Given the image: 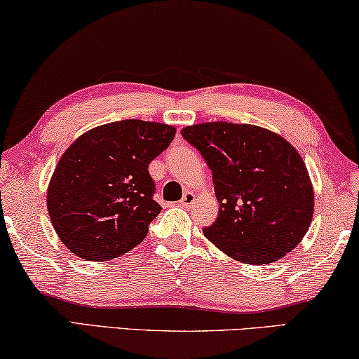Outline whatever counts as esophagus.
Instances as JSON below:
<instances>
[{
	"label": "esophagus",
	"mask_w": 359,
	"mask_h": 359,
	"mask_svg": "<svg viewBox=\"0 0 359 359\" xmlns=\"http://www.w3.org/2000/svg\"><path fill=\"white\" fill-rule=\"evenodd\" d=\"M195 203V194L194 191H187V194L182 196V200H180V205L184 206V208H190L191 205H194Z\"/></svg>",
	"instance_id": "esophagus-1"
}]
</instances>
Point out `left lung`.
Masks as SVG:
<instances>
[{
	"label": "left lung",
	"mask_w": 359,
	"mask_h": 359,
	"mask_svg": "<svg viewBox=\"0 0 359 359\" xmlns=\"http://www.w3.org/2000/svg\"><path fill=\"white\" fill-rule=\"evenodd\" d=\"M212 170L217 219L205 237L245 264H269L306 235L314 190L306 164L279 133L227 121L182 128Z\"/></svg>",
	"instance_id": "obj_1"
}]
</instances>
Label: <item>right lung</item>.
Segmentation results:
<instances>
[{"mask_svg": "<svg viewBox=\"0 0 359 359\" xmlns=\"http://www.w3.org/2000/svg\"><path fill=\"white\" fill-rule=\"evenodd\" d=\"M175 127L126 119L90 128L62 153L46 191L57 237L79 258H119L143 242L161 212L148 164Z\"/></svg>", "mask_w": 359, "mask_h": 359, "instance_id": "1", "label": "right lung"}]
</instances>
